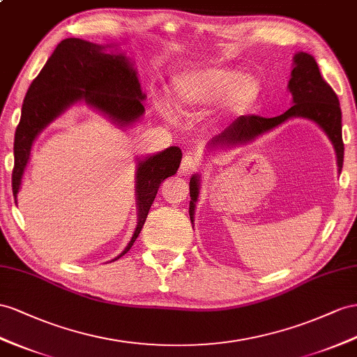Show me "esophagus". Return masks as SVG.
<instances>
[{
  "label": "esophagus",
  "mask_w": 357,
  "mask_h": 357,
  "mask_svg": "<svg viewBox=\"0 0 357 357\" xmlns=\"http://www.w3.org/2000/svg\"><path fill=\"white\" fill-rule=\"evenodd\" d=\"M199 167V161L191 157L190 153H187L184 158H182V162H181V170L185 172V173H190V172H195L196 169Z\"/></svg>",
  "instance_id": "esophagus-1"
}]
</instances>
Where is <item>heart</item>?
Returning a JSON list of instances; mask_svg holds the SVG:
<instances>
[{
	"label": "heart",
	"instance_id": "obj_1",
	"mask_svg": "<svg viewBox=\"0 0 357 357\" xmlns=\"http://www.w3.org/2000/svg\"><path fill=\"white\" fill-rule=\"evenodd\" d=\"M261 83L257 77L222 66H202L181 72L170 81L166 109L181 116L202 114L217 107L218 121H232L258 102Z\"/></svg>",
	"mask_w": 357,
	"mask_h": 357
}]
</instances>
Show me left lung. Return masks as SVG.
<instances>
[{
  "instance_id": "left-lung-1",
  "label": "left lung",
  "mask_w": 357,
  "mask_h": 357,
  "mask_svg": "<svg viewBox=\"0 0 357 357\" xmlns=\"http://www.w3.org/2000/svg\"><path fill=\"white\" fill-rule=\"evenodd\" d=\"M294 69L291 70L288 90L292 95V105L285 113L276 117L241 116L232 122L213 140L206 144L208 152L226 151L236 146L248 144L257 140L259 135L278 128L289 119L301 117L317 123L332 142L336 153L337 172L341 173L344 162V143H342V122L341 107L333 89L328 86L319 74V68L315 59L307 52L298 51L294 56ZM200 178L193 175L190 178V218L195 222V209L199 197Z\"/></svg>"
}]
</instances>
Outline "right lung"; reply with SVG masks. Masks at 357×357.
I'll return each instance as SVG.
<instances>
[{
    "mask_svg": "<svg viewBox=\"0 0 357 357\" xmlns=\"http://www.w3.org/2000/svg\"><path fill=\"white\" fill-rule=\"evenodd\" d=\"M144 99L146 95L142 91L134 61L123 52H119L116 45H98L78 38L61 40L45 63L40 74L33 79L24 99L13 144L12 187L15 204H17V193L36 139L72 105L84 102L117 128L126 130L143 117ZM181 158L182 152L178 146H170L146 157H137V226L131 241L113 261L123 257L132 248L160 184L175 175Z\"/></svg>",
    "mask_w": 357,
    "mask_h": 357,
    "instance_id": "obj_1",
    "label": "right lung"
}]
</instances>
